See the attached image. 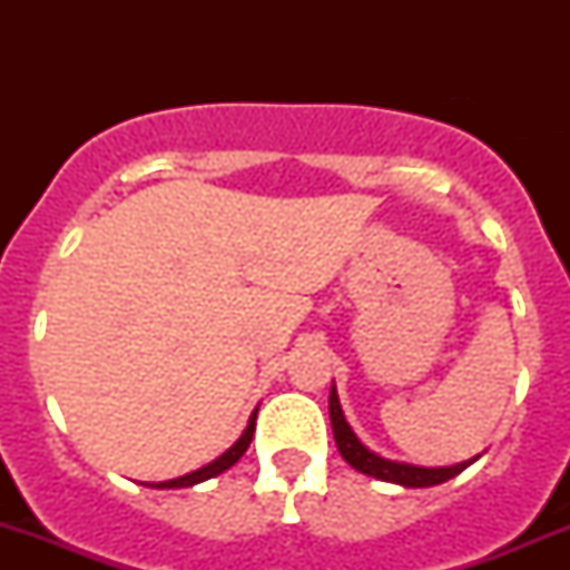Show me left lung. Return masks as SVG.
Listing matches in <instances>:
<instances>
[{
    "mask_svg": "<svg viewBox=\"0 0 570 570\" xmlns=\"http://www.w3.org/2000/svg\"><path fill=\"white\" fill-rule=\"evenodd\" d=\"M327 411H331L333 439H336V446H338V452H342L344 461L353 465L355 471H361V474L375 476V480L394 482V485H402V488L441 485V482L458 476L465 469V465H471L476 461V458H480V455H476V458H471V461H463V463H455V465H441V469H428V465L389 461V458L375 455V452L366 450V446L361 444L358 435L353 433V428H350L347 419H344L342 405H338L336 386L331 389V396H327Z\"/></svg>",
    "mask_w": 570,
    "mask_h": 570,
    "instance_id": "obj_1",
    "label": "left lung"
}]
</instances>
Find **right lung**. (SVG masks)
Masks as SVG:
<instances>
[{"label": "right lung", "instance_id": "add662e5", "mask_svg": "<svg viewBox=\"0 0 570 570\" xmlns=\"http://www.w3.org/2000/svg\"><path fill=\"white\" fill-rule=\"evenodd\" d=\"M253 430H256V411H253V416H250L248 428H245V433L239 435V439L234 441V446H228V450L223 452L220 458H215V461H212V463L200 465L198 471H189V474L176 476V480H168V482H151V488H189V485H198V482L212 480V476L223 474V471L232 469V465L237 463L239 458L245 455V450H248L250 441H253ZM146 485H148V482H146Z\"/></svg>", "mask_w": 570, "mask_h": 570}]
</instances>
